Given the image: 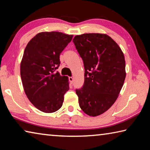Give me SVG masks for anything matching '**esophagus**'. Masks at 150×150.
<instances>
[{"instance_id":"obj_1","label":"esophagus","mask_w":150,"mask_h":150,"mask_svg":"<svg viewBox=\"0 0 150 150\" xmlns=\"http://www.w3.org/2000/svg\"><path fill=\"white\" fill-rule=\"evenodd\" d=\"M69 81H70V83H71V84H73V80H74V79H73L72 77H69Z\"/></svg>"}]
</instances>
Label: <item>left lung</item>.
<instances>
[{
    "mask_svg": "<svg viewBox=\"0 0 150 150\" xmlns=\"http://www.w3.org/2000/svg\"><path fill=\"white\" fill-rule=\"evenodd\" d=\"M73 42L85 67L84 85L76 90L80 108L88 116L102 115L117 99L125 80L122 51L104 34L75 35Z\"/></svg>",
    "mask_w": 150,
    "mask_h": 150,
    "instance_id": "8db88e82",
    "label": "left lung"
}]
</instances>
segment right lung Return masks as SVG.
<instances>
[{"label": "right lung", "mask_w": 150, "mask_h": 150, "mask_svg": "<svg viewBox=\"0 0 150 150\" xmlns=\"http://www.w3.org/2000/svg\"><path fill=\"white\" fill-rule=\"evenodd\" d=\"M73 35L44 32L27 44L20 63V75L28 98L35 108L52 113L62 107L69 89L68 77L55 72L59 55L71 41Z\"/></svg>", "instance_id": "obj_1"}]
</instances>
